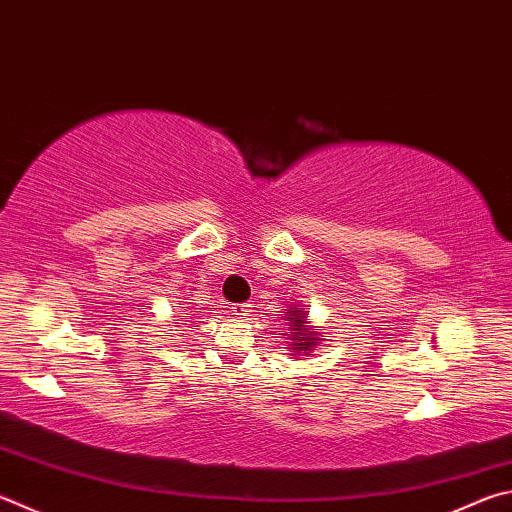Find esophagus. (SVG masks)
I'll use <instances>...</instances> for the list:
<instances>
[{
  "label": "esophagus",
  "instance_id": "esophagus-1",
  "mask_svg": "<svg viewBox=\"0 0 512 512\" xmlns=\"http://www.w3.org/2000/svg\"><path fill=\"white\" fill-rule=\"evenodd\" d=\"M232 313H235L237 318H248V315L253 313V306H250V304H235V306H232Z\"/></svg>",
  "mask_w": 512,
  "mask_h": 512
}]
</instances>
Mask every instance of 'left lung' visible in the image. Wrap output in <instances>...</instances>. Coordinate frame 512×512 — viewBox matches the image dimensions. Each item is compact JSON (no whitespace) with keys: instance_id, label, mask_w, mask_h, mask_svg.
<instances>
[{"instance_id":"left-lung-1","label":"left lung","mask_w":512,"mask_h":512,"mask_svg":"<svg viewBox=\"0 0 512 512\" xmlns=\"http://www.w3.org/2000/svg\"><path fill=\"white\" fill-rule=\"evenodd\" d=\"M306 313H309V311L286 309L288 329H291L286 333V336H291L288 340H291V349L295 351L293 356H300V353H309V356H311L313 347L320 342L318 331L309 329V324H306Z\"/></svg>"}]
</instances>
